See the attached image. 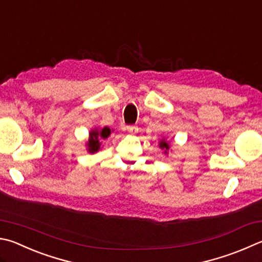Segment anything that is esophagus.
<instances>
[{
    "instance_id": "obj_1",
    "label": "esophagus",
    "mask_w": 262,
    "mask_h": 262,
    "mask_svg": "<svg viewBox=\"0 0 262 262\" xmlns=\"http://www.w3.org/2000/svg\"><path fill=\"white\" fill-rule=\"evenodd\" d=\"M126 129L128 133H130V134H135V133H137V130H139V128L136 126H127Z\"/></svg>"
}]
</instances>
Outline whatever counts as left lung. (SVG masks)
<instances>
[{"label":"left lung","mask_w":262,"mask_h":262,"mask_svg":"<svg viewBox=\"0 0 262 262\" xmlns=\"http://www.w3.org/2000/svg\"><path fill=\"white\" fill-rule=\"evenodd\" d=\"M159 145H160L161 149H166V150H168V149H169V145H168L167 143H166L165 141H161Z\"/></svg>","instance_id":"1"}]
</instances>
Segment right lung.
<instances>
[{
	"label": "right lung",
	"instance_id": "right-lung-1",
	"mask_svg": "<svg viewBox=\"0 0 262 262\" xmlns=\"http://www.w3.org/2000/svg\"><path fill=\"white\" fill-rule=\"evenodd\" d=\"M111 134V129L107 127H104L102 130H92L90 132V139L88 141V150L89 152H96L99 149V137L101 139H106Z\"/></svg>",
	"mask_w": 262,
	"mask_h": 262
}]
</instances>
